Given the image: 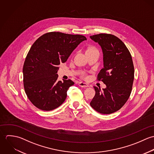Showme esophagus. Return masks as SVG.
I'll return each mask as SVG.
<instances>
[{
    "instance_id": "esophagus-1",
    "label": "esophagus",
    "mask_w": 154,
    "mask_h": 154,
    "mask_svg": "<svg viewBox=\"0 0 154 154\" xmlns=\"http://www.w3.org/2000/svg\"><path fill=\"white\" fill-rule=\"evenodd\" d=\"M79 87H83V88H87V87H89L87 84L84 83V82H79Z\"/></svg>"
}]
</instances>
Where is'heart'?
I'll use <instances>...</instances> for the list:
<instances>
[{
	"label": "heart",
	"mask_w": 154,
	"mask_h": 154,
	"mask_svg": "<svg viewBox=\"0 0 154 154\" xmlns=\"http://www.w3.org/2000/svg\"><path fill=\"white\" fill-rule=\"evenodd\" d=\"M91 48H89V49H91ZM82 75H84H84H84V73H82Z\"/></svg>",
	"instance_id": "heart-1"
}]
</instances>
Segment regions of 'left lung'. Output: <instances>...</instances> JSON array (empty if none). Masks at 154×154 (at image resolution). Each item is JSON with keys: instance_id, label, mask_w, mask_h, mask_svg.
Listing matches in <instances>:
<instances>
[{"instance_id": "1", "label": "left lung", "mask_w": 154, "mask_h": 154, "mask_svg": "<svg viewBox=\"0 0 154 154\" xmlns=\"http://www.w3.org/2000/svg\"><path fill=\"white\" fill-rule=\"evenodd\" d=\"M90 38L101 47L104 67L98 79L106 85L102 91L94 87L95 95L90 105L101 114H111L120 110L131 95L134 72L132 56L124 43L114 35L100 34Z\"/></svg>"}]
</instances>
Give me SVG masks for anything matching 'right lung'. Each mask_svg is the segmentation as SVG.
<instances>
[{
  "instance_id": "obj_1",
  "label": "right lung",
  "mask_w": 154,
  "mask_h": 154,
  "mask_svg": "<svg viewBox=\"0 0 154 154\" xmlns=\"http://www.w3.org/2000/svg\"><path fill=\"white\" fill-rule=\"evenodd\" d=\"M87 38L59 32L44 34L31 46L23 67V86L30 101L38 109L50 111L66 100L70 79L57 81L58 65Z\"/></svg>"
}]
</instances>
